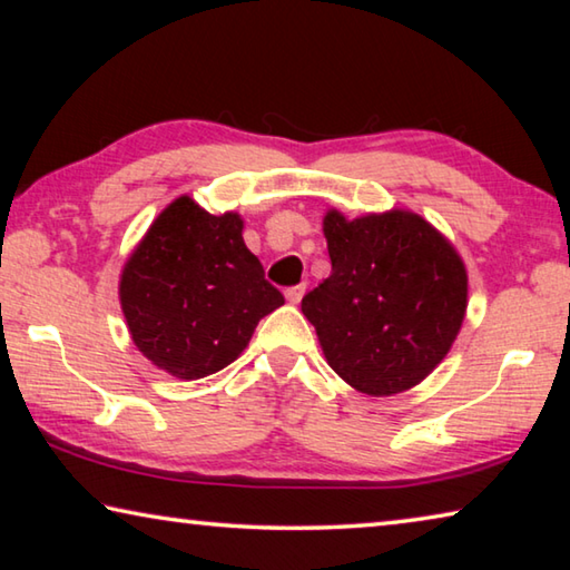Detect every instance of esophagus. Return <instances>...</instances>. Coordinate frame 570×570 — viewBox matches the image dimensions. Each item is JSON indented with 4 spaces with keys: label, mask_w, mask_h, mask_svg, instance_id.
I'll return each instance as SVG.
<instances>
[{
    "label": "esophagus",
    "mask_w": 570,
    "mask_h": 570,
    "mask_svg": "<svg viewBox=\"0 0 570 570\" xmlns=\"http://www.w3.org/2000/svg\"><path fill=\"white\" fill-rule=\"evenodd\" d=\"M304 292H306V284L292 286V288H286V298H288V302H292V304H298V302H302Z\"/></svg>",
    "instance_id": "obj_1"
}]
</instances>
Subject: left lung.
<instances>
[{"label": "left lung", "instance_id": "8db88e82", "mask_svg": "<svg viewBox=\"0 0 570 570\" xmlns=\"http://www.w3.org/2000/svg\"><path fill=\"white\" fill-rule=\"evenodd\" d=\"M330 278L302 298L332 370L354 390L390 397L442 362L468 306L460 256L428 220L392 210L324 218Z\"/></svg>", "mask_w": 570, "mask_h": 570}]
</instances>
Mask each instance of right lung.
<instances>
[{
    "label": "right lung",
    "mask_w": 570,
    "mask_h": 570,
    "mask_svg": "<svg viewBox=\"0 0 570 570\" xmlns=\"http://www.w3.org/2000/svg\"><path fill=\"white\" fill-rule=\"evenodd\" d=\"M240 228L236 214L210 216L183 196L125 264L120 304L132 342L173 377L224 370L246 350L256 324L284 304Z\"/></svg>",
    "instance_id": "add662e5"
}]
</instances>
